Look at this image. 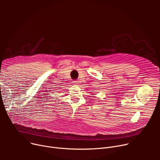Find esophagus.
Returning <instances> with one entry per match:
<instances>
[{
    "label": "esophagus",
    "mask_w": 160,
    "mask_h": 160,
    "mask_svg": "<svg viewBox=\"0 0 160 160\" xmlns=\"http://www.w3.org/2000/svg\"><path fill=\"white\" fill-rule=\"evenodd\" d=\"M74 84H78V82H77V81H73V82H72Z\"/></svg>",
    "instance_id": "1"
}]
</instances>
